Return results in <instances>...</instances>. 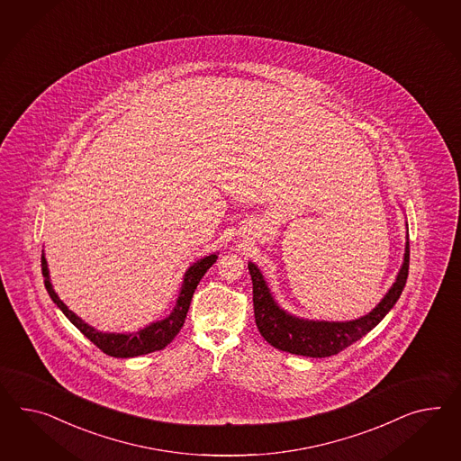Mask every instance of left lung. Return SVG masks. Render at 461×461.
Instances as JSON below:
<instances>
[{
  "label": "left lung",
  "mask_w": 461,
  "mask_h": 461,
  "mask_svg": "<svg viewBox=\"0 0 461 461\" xmlns=\"http://www.w3.org/2000/svg\"><path fill=\"white\" fill-rule=\"evenodd\" d=\"M408 230V221H406ZM249 275L253 282V311L255 322L263 339L284 352L305 357H330L348 348L371 332L389 311L396 305L408 278L410 270V235L406 231V247L402 265L399 268L394 284L373 311L354 321H313L297 317L286 312L275 300L260 268L249 262Z\"/></svg>",
  "instance_id": "1"
}]
</instances>
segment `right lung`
<instances>
[{"instance_id": "right-lung-1", "label": "right lung", "mask_w": 461, "mask_h": 461, "mask_svg": "<svg viewBox=\"0 0 461 461\" xmlns=\"http://www.w3.org/2000/svg\"><path fill=\"white\" fill-rule=\"evenodd\" d=\"M218 251L206 255L199 258L194 263L187 267L186 272L183 275V284L179 286L176 305L171 313L164 317L161 321H154L149 325L139 329L136 332H100L95 327L88 325L86 321H82L75 312L70 311L63 300H60L59 294L53 290L51 285L50 272H49V263L45 258V251H41V274L45 276V288L53 300V303L63 312V315L72 322V324L87 337L90 342H94L97 348L105 352L107 356L119 357V359H127V357H137L150 354L156 350H161L166 348L173 339H175L181 327L186 321V313L191 305L193 294L198 286L199 280L203 275L208 272V268L218 258Z\"/></svg>"}]
</instances>
